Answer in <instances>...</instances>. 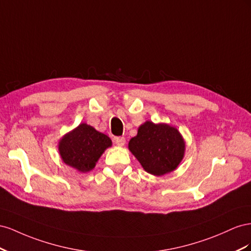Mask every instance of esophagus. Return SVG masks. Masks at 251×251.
<instances>
[{"mask_svg":"<svg viewBox=\"0 0 251 251\" xmlns=\"http://www.w3.org/2000/svg\"><path fill=\"white\" fill-rule=\"evenodd\" d=\"M114 142H116V144L120 147H123L125 145V138L124 137H118L114 139Z\"/></svg>","mask_w":251,"mask_h":251,"instance_id":"1","label":"esophagus"}]
</instances>
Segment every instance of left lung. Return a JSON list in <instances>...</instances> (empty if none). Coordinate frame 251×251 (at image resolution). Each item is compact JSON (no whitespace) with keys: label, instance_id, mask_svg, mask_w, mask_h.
<instances>
[{"label":"left lung","instance_id":"left-lung-1","mask_svg":"<svg viewBox=\"0 0 251 251\" xmlns=\"http://www.w3.org/2000/svg\"><path fill=\"white\" fill-rule=\"evenodd\" d=\"M128 149L146 173L162 176L177 168L185 155V141L176 127L146 121L130 139Z\"/></svg>","mask_w":251,"mask_h":251}]
</instances>
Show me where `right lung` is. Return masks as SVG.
<instances>
[{"instance_id":"1","label":"right lung","mask_w":251,"mask_h":251,"mask_svg":"<svg viewBox=\"0 0 251 251\" xmlns=\"http://www.w3.org/2000/svg\"><path fill=\"white\" fill-rule=\"evenodd\" d=\"M111 145L109 137L88 124L81 123L63 135L58 148L61 159L66 165L85 174L96 167L100 157Z\"/></svg>"}]
</instances>
